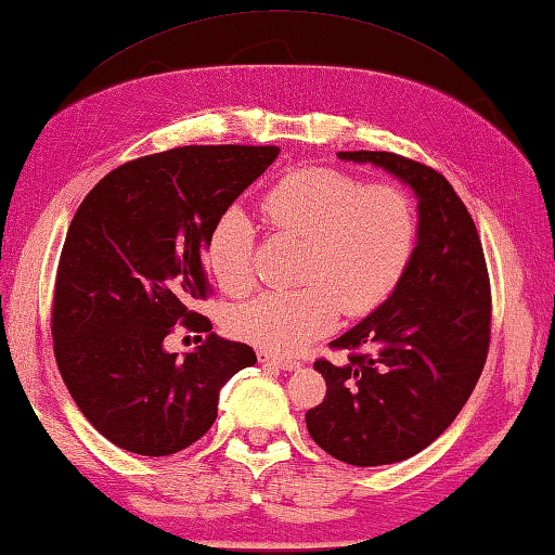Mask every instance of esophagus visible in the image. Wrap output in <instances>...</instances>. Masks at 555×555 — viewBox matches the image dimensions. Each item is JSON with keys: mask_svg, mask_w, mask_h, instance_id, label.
Wrapping results in <instances>:
<instances>
[{"mask_svg": "<svg viewBox=\"0 0 555 555\" xmlns=\"http://www.w3.org/2000/svg\"><path fill=\"white\" fill-rule=\"evenodd\" d=\"M258 363L280 367V371H297L299 367V361H293V358H283V356H272L268 351H258Z\"/></svg>", "mask_w": 555, "mask_h": 555, "instance_id": "obj_1", "label": "esophagus"}]
</instances>
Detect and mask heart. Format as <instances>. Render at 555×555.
Returning a JSON list of instances; mask_svg holds the SVG:
<instances>
[{
    "label": "heart",
    "instance_id": "obj_1",
    "mask_svg": "<svg viewBox=\"0 0 555 555\" xmlns=\"http://www.w3.org/2000/svg\"><path fill=\"white\" fill-rule=\"evenodd\" d=\"M278 231L307 238L299 289H275L233 309L231 332L270 353H297L336 326L338 312L367 317L380 309L412 266L420 219L410 194L367 184L353 172L305 165L283 175L262 197ZM256 229L229 207L209 231L207 268L221 289L253 283Z\"/></svg>",
    "mask_w": 555,
    "mask_h": 555
}]
</instances>
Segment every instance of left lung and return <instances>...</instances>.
<instances>
[{
    "label": "left lung",
    "instance_id": "left-lung-1",
    "mask_svg": "<svg viewBox=\"0 0 555 555\" xmlns=\"http://www.w3.org/2000/svg\"><path fill=\"white\" fill-rule=\"evenodd\" d=\"M373 163L420 197V241L387 302L328 344L348 351L319 358L326 397L305 414L317 446L358 468L424 451L468 402L488 361L492 295L470 211L441 172L387 151H341Z\"/></svg>",
    "mask_w": 555,
    "mask_h": 555
}]
</instances>
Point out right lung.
<instances>
[{
  "label": "right lung",
  "instance_id": "obj_1",
  "mask_svg": "<svg viewBox=\"0 0 555 555\" xmlns=\"http://www.w3.org/2000/svg\"><path fill=\"white\" fill-rule=\"evenodd\" d=\"M278 145H182L119 165L77 207L57 260L53 353L75 404L104 439L170 455L217 420L219 390L256 363L246 344L209 334L178 361L172 326L211 332L192 305L211 295L202 250L231 202Z\"/></svg>",
  "mask_w": 555,
  "mask_h": 555
}]
</instances>
